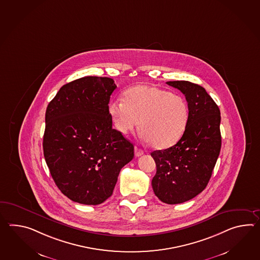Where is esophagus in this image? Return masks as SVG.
<instances>
[{
  "instance_id": "esophagus-1",
  "label": "esophagus",
  "mask_w": 260,
  "mask_h": 260,
  "mask_svg": "<svg viewBox=\"0 0 260 260\" xmlns=\"http://www.w3.org/2000/svg\"><path fill=\"white\" fill-rule=\"evenodd\" d=\"M134 151H135V156H141L143 154H144V150H143V149H141V148H139L137 146H135Z\"/></svg>"
}]
</instances>
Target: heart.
<instances>
[{
    "mask_svg": "<svg viewBox=\"0 0 260 260\" xmlns=\"http://www.w3.org/2000/svg\"><path fill=\"white\" fill-rule=\"evenodd\" d=\"M123 100L109 104L110 116L119 133H133L140 121L143 140L160 150L172 147L183 137L189 120V107L182 96L139 85L126 90Z\"/></svg>",
    "mask_w": 260,
    "mask_h": 260,
    "instance_id": "b5f03b06",
    "label": "heart"
}]
</instances>
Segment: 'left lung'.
<instances>
[{
    "instance_id": "obj_1",
    "label": "left lung",
    "mask_w": 260,
    "mask_h": 260,
    "mask_svg": "<svg viewBox=\"0 0 260 260\" xmlns=\"http://www.w3.org/2000/svg\"><path fill=\"white\" fill-rule=\"evenodd\" d=\"M167 84L185 95L189 120L177 144L151 153L156 165L152 187L162 202L177 204L199 195L209 183L221 149V116L202 86L188 81Z\"/></svg>"
}]
</instances>
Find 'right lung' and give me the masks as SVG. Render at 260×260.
Listing matches in <instances>:
<instances>
[{
  "label": "right lung",
  "instance_id": "right-lung-1",
  "mask_svg": "<svg viewBox=\"0 0 260 260\" xmlns=\"http://www.w3.org/2000/svg\"><path fill=\"white\" fill-rule=\"evenodd\" d=\"M109 77L85 76L60 87L47 105L43 148L54 182L73 202L97 205L115 188L134 146L112 127Z\"/></svg>",
  "mask_w": 260,
  "mask_h": 260
}]
</instances>
